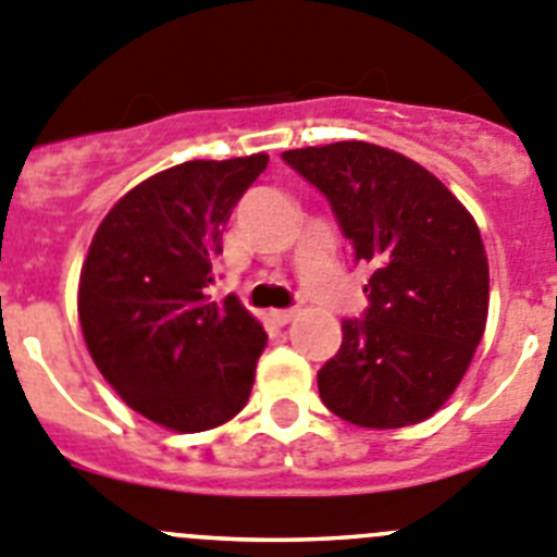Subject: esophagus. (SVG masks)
Segmentation results:
<instances>
[{
  "label": "esophagus",
  "mask_w": 557,
  "mask_h": 557,
  "mask_svg": "<svg viewBox=\"0 0 557 557\" xmlns=\"http://www.w3.org/2000/svg\"><path fill=\"white\" fill-rule=\"evenodd\" d=\"M270 318H273V323H278V326H287V323L295 321V309H273Z\"/></svg>",
  "instance_id": "34e87169"
}]
</instances>
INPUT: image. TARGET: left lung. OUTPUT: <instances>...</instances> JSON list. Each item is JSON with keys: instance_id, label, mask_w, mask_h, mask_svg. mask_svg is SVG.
Instances as JSON below:
<instances>
[{"instance_id": "8db88e82", "label": "left lung", "mask_w": 557, "mask_h": 557, "mask_svg": "<svg viewBox=\"0 0 557 557\" xmlns=\"http://www.w3.org/2000/svg\"><path fill=\"white\" fill-rule=\"evenodd\" d=\"M326 195L354 262L371 268L362 321L318 371L348 424L398 430L430 418L469 371L488 318V256L466 206L412 159L368 141L282 152Z\"/></svg>"}]
</instances>
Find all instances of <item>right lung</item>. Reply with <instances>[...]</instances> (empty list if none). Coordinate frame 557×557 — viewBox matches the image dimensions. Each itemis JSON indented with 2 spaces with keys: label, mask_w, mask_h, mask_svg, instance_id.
I'll list each match as a JSON object with an SVG mask.
<instances>
[{
  "label": "right lung",
  "mask_w": 557,
  "mask_h": 557,
  "mask_svg": "<svg viewBox=\"0 0 557 557\" xmlns=\"http://www.w3.org/2000/svg\"><path fill=\"white\" fill-rule=\"evenodd\" d=\"M268 166L256 152L186 161L133 186L81 270L83 337L122 401L175 432L243 410L268 334L236 295L209 301L231 211Z\"/></svg>",
  "instance_id": "right-lung-1"
}]
</instances>
